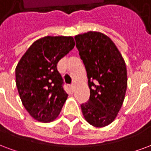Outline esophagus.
Listing matches in <instances>:
<instances>
[{
	"mask_svg": "<svg viewBox=\"0 0 151 151\" xmlns=\"http://www.w3.org/2000/svg\"><path fill=\"white\" fill-rule=\"evenodd\" d=\"M75 88H76V83H71V91H74Z\"/></svg>",
	"mask_w": 151,
	"mask_h": 151,
	"instance_id": "obj_1",
	"label": "esophagus"
}]
</instances>
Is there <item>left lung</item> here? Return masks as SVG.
Here are the masks:
<instances>
[{
    "label": "left lung",
    "instance_id": "left-lung-1",
    "mask_svg": "<svg viewBox=\"0 0 151 151\" xmlns=\"http://www.w3.org/2000/svg\"><path fill=\"white\" fill-rule=\"evenodd\" d=\"M84 63L90 99L81 105L85 120L93 127H104L115 119L127 87L125 61L114 43L99 32L75 37Z\"/></svg>",
    "mask_w": 151,
    "mask_h": 151
}]
</instances>
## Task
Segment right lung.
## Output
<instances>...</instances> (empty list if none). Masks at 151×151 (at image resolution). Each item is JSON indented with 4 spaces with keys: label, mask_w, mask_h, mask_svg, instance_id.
Returning a JSON list of instances; mask_svg holds the SVG:
<instances>
[{
    "label": "right lung",
    "mask_w": 151,
    "mask_h": 151,
    "mask_svg": "<svg viewBox=\"0 0 151 151\" xmlns=\"http://www.w3.org/2000/svg\"><path fill=\"white\" fill-rule=\"evenodd\" d=\"M75 45L72 37H45L34 42L18 62L16 84L19 96L27 111L39 122L54 121L67 100L56 66Z\"/></svg>",
    "instance_id": "obj_1"
}]
</instances>
